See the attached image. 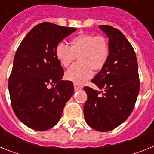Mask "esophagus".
I'll list each match as a JSON object with an SVG mask.
<instances>
[{
  "label": "esophagus",
  "mask_w": 154,
  "mask_h": 154,
  "mask_svg": "<svg viewBox=\"0 0 154 154\" xmlns=\"http://www.w3.org/2000/svg\"><path fill=\"white\" fill-rule=\"evenodd\" d=\"M74 89L75 91L80 90V89H82V85H79V84L78 83H74Z\"/></svg>",
  "instance_id": "esophagus-1"
}]
</instances>
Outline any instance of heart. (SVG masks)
<instances>
[{
  "mask_svg": "<svg viewBox=\"0 0 154 154\" xmlns=\"http://www.w3.org/2000/svg\"><path fill=\"white\" fill-rule=\"evenodd\" d=\"M109 44L103 35L81 34L70 40V47L58 44L55 56L64 67H69L77 57L79 62L73 65L65 73L69 81L83 83L90 79L93 71H100L109 57Z\"/></svg>",
  "mask_w": 154,
  "mask_h": 154,
  "instance_id": "obj_1",
  "label": "heart"
}]
</instances>
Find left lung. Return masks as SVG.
<instances>
[{"label": "left lung", "instance_id": "left-lung-1", "mask_svg": "<svg viewBox=\"0 0 154 154\" xmlns=\"http://www.w3.org/2000/svg\"><path fill=\"white\" fill-rule=\"evenodd\" d=\"M99 27L109 38V57L91 82L104 91L84 87L88 96L84 116L92 129L107 132L119 126L131 114L140 91V78L135 51L124 35L110 25Z\"/></svg>", "mask_w": 154, "mask_h": 154}]
</instances>
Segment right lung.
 <instances>
[{
	"label": "right lung",
	"mask_w": 154,
	"mask_h": 154,
	"mask_svg": "<svg viewBox=\"0 0 154 154\" xmlns=\"http://www.w3.org/2000/svg\"><path fill=\"white\" fill-rule=\"evenodd\" d=\"M75 31V28L41 23L17 48L8 89L16 116L31 129L45 131L55 126L72 96L73 83L62 79L64 71L55 56V48Z\"/></svg>",
	"instance_id": "right-lung-1"
}]
</instances>
